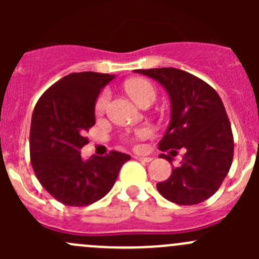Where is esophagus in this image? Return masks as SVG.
<instances>
[{"label":"esophagus","mask_w":259,"mask_h":259,"mask_svg":"<svg viewBox=\"0 0 259 259\" xmlns=\"http://www.w3.org/2000/svg\"><path fill=\"white\" fill-rule=\"evenodd\" d=\"M134 159H137V160H140V161H145V163H149V161H151L153 159L149 158V156H140V155H134L133 156Z\"/></svg>","instance_id":"34e87169"}]
</instances>
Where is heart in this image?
Instances as JSON below:
<instances>
[{
    "label": "heart",
    "instance_id": "heart-1",
    "mask_svg": "<svg viewBox=\"0 0 259 259\" xmlns=\"http://www.w3.org/2000/svg\"><path fill=\"white\" fill-rule=\"evenodd\" d=\"M126 91L132 96L133 100L140 106H144L146 104H151L156 98V90L150 81L145 79H134L126 82ZM109 100H110V91L105 89L101 91L100 95L98 96L95 101V114L101 116L108 109ZM148 127H142L137 132V137L144 138L149 135Z\"/></svg>",
    "mask_w": 259,
    "mask_h": 259
}]
</instances>
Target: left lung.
<instances>
[{"mask_svg": "<svg viewBox=\"0 0 259 259\" xmlns=\"http://www.w3.org/2000/svg\"><path fill=\"white\" fill-rule=\"evenodd\" d=\"M164 86L171 104L170 124L159 150L185 154L165 182L156 184L165 199L194 205L211 197L223 183L233 160L231 122L222 99L205 81L174 67L135 70ZM160 158L171 163V156Z\"/></svg>", "mask_w": 259, "mask_h": 259, "instance_id": "8db88e82", "label": "left lung"}]
</instances>
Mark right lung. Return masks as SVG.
Returning <instances> with one entry per match:
<instances>
[{
    "label": "right lung",
    "mask_w": 259,
    "mask_h": 259,
    "mask_svg": "<svg viewBox=\"0 0 259 259\" xmlns=\"http://www.w3.org/2000/svg\"><path fill=\"white\" fill-rule=\"evenodd\" d=\"M114 75L85 71L60 79L41 95L31 119L30 158L36 178L60 203L86 207L113 188L130 155L111 150L83 161L80 149L95 124V101Z\"/></svg>",
    "instance_id": "right-lung-1"
}]
</instances>
